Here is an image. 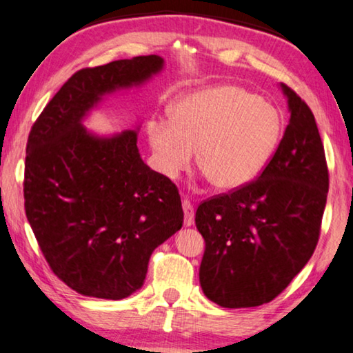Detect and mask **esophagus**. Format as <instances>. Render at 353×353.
Returning a JSON list of instances; mask_svg holds the SVG:
<instances>
[{"mask_svg":"<svg viewBox=\"0 0 353 353\" xmlns=\"http://www.w3.org/2000/svg\"><path fill=\"white\" fill-rule=\"evenodd\" d=\"M183 210H185V226H192L194 224V207L192 203L185 199L183 201Z\"/></svg>","mask_w":353,"mask_h":353,"instance_id":"34e87169","label":"esophagus"}]
</instances>
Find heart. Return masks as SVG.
<instances>
[{"mask_svg":"<svg viewBox=\"0 0 353 353\" xmlns=\"http://www.w3.org/2000/svg\"><path fill=\"white\" fill-rule=\"evenodd\" d=\"M170 117L148 122L157 170L175 180L197 151L199 168L221 191H236L253 181L282 135L277 110L231 84L183 95L172 105Z\"/></svg>","mask_w":353,"mask_h":353,"instance_id":"obj_1","label":"heart"}]
</instances>
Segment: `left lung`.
Masks as SVG:
<instances>
[{"mask_svg": "<svg viewBox=\"0 0 353 353\" xmlns=\"http://www.w3.org/2000/svg\"><path fill=\"white\" fill-rule=\"evenodd\" d=\"M290 122L256 180L202 202L203 294L221 307H256L288 287L312 256L328 196V167L315 117L288 85Z\"/></svg>", "mask_w": 353, "mask_h": 353, "instance_id": "obj_1", "label": "left lung"}]
</instances>
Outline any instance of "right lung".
Here are the masks:
<instances>
[{
	"label": "right lung",
	"instance_id": "right-lung-1",
	"mask_svg": "<svg viewBox=\"0 0 353 353\" xmlns=\"http://www.w3.org/2000/svg\"><path fill=\"white\" fill-rule=\"evenodd\" d=\"M159 55L84 68L34 122L25 159V213L46 261L79 294L124 299L143 287L151 253L183 226L176 186L143 162L139 127L97 135L84 119L106 95L159 74Z\"/></svg>",
	"mask_w": 353,
	"mask_h": 353
}]
</instances>
